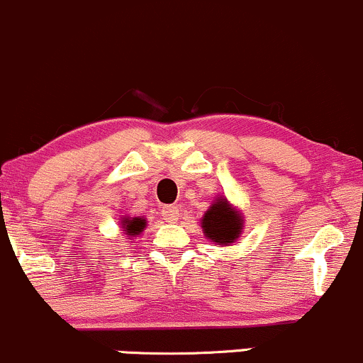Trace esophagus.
Returning <instances> with one entry per match:
<instances>
[{
  "label": "esophagus",
  "instance_id": "1",
  "mask_svg": "<svg viewBox=\"0 0 363 363\" xmlns=\"http://www.w3.org/2000/svg\"><path fill=\"white\" fill-rule=\"evenodd\" d=\"M162 218L166 223H177L182 218V207L178 206H168L162 209Z\"/></svg>",
  "mask_w": 363,
  "mask_h": 363
}]
</instances>
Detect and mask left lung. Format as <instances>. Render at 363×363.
<instances>
[{
  "label": "left lung",
  "instance_id": "1",
  "mask_svg": "<svg viewBox=\"0 0 363 363\" xmlns=\"http://www.w3.org/2000/svg\"><path fill=\"white\" fill-rule=\"evenodd\" d=\"M203 235L218 245H231L243 230V218L225 197L216 201L201 219Z\"/></svg>",
  "mask_w": 363,
  "mask_h": 363
}]
</instances>
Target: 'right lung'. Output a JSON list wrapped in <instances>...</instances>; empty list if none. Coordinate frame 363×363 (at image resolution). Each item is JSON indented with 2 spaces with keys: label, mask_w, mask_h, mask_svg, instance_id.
I'll use <instances>...</instances> for the list:
<instances>
[{
  "label": "right lung",
  "mask_w": 363,
  "mask_h": 363,
  "mask_svg": "<svg viewBox=\"0 0 363 363\" xmlns=\"http://www.w3.org/2000/svg\"><path fill=\"white\" fill-rule=\"evenodd\" d=\"M121 225H123L125 235L137 236L144 231V228L147 226V221L144 218H123Z\"/></svg>",
  "instance_id": "add662e5"
}]
</instances>
